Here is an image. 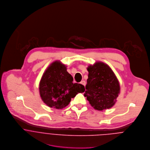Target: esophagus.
Instances as JSON below:
<instances>
[{"mask_svg": "<svg viewBox=\"0 0 150 150\" xmlns=\"http://www.w3.org/2000/svg\"><path fill=\"white\" fill-rule=\"evenodd\" d=\"M80 84L85 86H86V81H85L84 80H83V81H81L80 82Z\"/></svg>", "mask_w": 150, "mask_h": 150, "instance_id": "1", "label": "esophagus"}]
</instances>
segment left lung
I'll use <instances>...</instances> for the list:
<instances>
[{
    "label": "left lung",
    "instance_id": "obj_1",
    "mask_svg": "<svg viewBox=\"0 0 150 150\" xmlns=\"http://www.w3.org/2000/svg\"><path fill=\"white\" fill-rule=\"evenodd\" d=\"M88 78L84 96L94 109H109L115 103L120 93L119 81L112 69L102 62L87 68Z\"/></svg>",
    "mask_w": 150,
    "mask_h": 150
}]
</instances>
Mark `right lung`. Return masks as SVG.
<instances>
[{
  "label": "right lung",
  "instance_id": "1",
  "mask_svg": "<svg viewBox=\"0 0 150 150\" xmlns=\"http://www.w3.org/2000/svg\"><path fill=\"white\" fill-rule=\"evenodd\" d=\"M73 78L64 64L59 61L52 63L44 73L40 83V96L50 108L62 109L79 93L85 91L81 84L73 83Z\"/></svg>",
  "mask_w": 150,
  "mask_h": 150
}]
</instances>
